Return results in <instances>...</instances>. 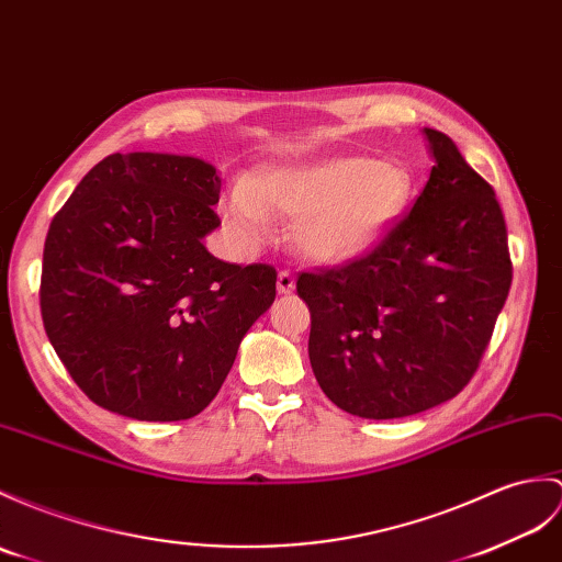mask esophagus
Here are the masks:
<instances>
[{
  "instance_id": "1",
  "label": "esophagus",
  "mask_w": 562,
  "mask_h": 562,
  "mask_svg": "<svg viewBox=\"0 0 562 562\" xmlns=\"http://www.w3.org/2000/svg\"><path fill=\"white\" fill-rule=\"evenodd\" d=\"M294 286H296V282H294L292 272L290 270H280L278 272V292L280 294H292Z\"/></svg>"
}]
</instances>
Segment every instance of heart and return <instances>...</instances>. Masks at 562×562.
Here are the masks:
<instances>
[{
    "instance_id": "1",
    "label": "heart",
    "mask_w": 562,
    "mask_h": 562,
    "mask_svg": "<svg viewBox=\"0 0 562 562\" xmlns=\"http://www.w3.org/2000/svg\"><path fill=\"white\" fill-rule=\"evenodd\" d=\"M412 191V175L397 162L328 155L256 169L227 191L222 213L249 241L268 237V215L292 220L299 254L321 266H345L385 241Z\"/></svg>"
}]
</instances>
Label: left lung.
<instances>
[{
	"label": "left lung",
	"instance_id": "1",
	"mask_svg": "<svg viewBox=\"0 0 562 562\" xmlns=\"http://www.w3.org/2000/svg\"><path fill=\"white\" fill-rule=\"evenodd\" d=\"M424 134L434 167L412 213L369 256L296 280L311 311L313 375L361 419H402L458 395L513 282L491 184L452 138Z\"/></svg>",
	"mask_w": 562,
	"mask_h": 562
}]
</instances>
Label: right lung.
I'll list each match as a JSON object with an SVG mask.
<instances>
[{
  "instance_id": "right-lung-1",
  "label": "right lung",
  "mask_w": 562,
  "mask_h": 562,
  "mask_svg": "<svg viewBox=\"0 0 562 562\" xmlns=\"http://www.w3.org/2000/svg\"><path fill=\"white\" fill-rule=\"evenodd\" d=\"M222 181L191 155L114 153L81 179L45 239V333L98 407L138 422L203 412L251 325L276 302V268L207 254Z\"/></svg>"
}]
</instances>
